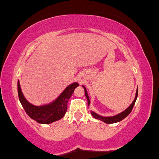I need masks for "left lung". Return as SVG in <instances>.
I'll list each match as a JSON object with an SVG mask.
<instances>
[{
    "instance_id": "left-lung-1",
    "label": "left lung",
    "mask_w": 159,
    "mask_h": 159,
    "mask_svg": "<svg viewBox=\"0 0 159 159\" xmlns=\"http://www.w3.org/2000/svg\"><path fill=\"white\" fill-rule=\"evenodd\" d=\"M82 87H83L84 89L85 96H86V97H87V102H88V105H90V98H89V96H88V94H87V90H86L84 86H82ZM137 98H138V89H137V91H136L135 98H134V101L132 102V103L130 105V106L128 107L127 109H125V111H123V112H121V113H120V114L115 115V116H100V115L96 114V113L93 112V111H91V114H92V116H93L94 118L102 120V121L104 122V123H105L111 124V123H118V122H120V121H121V120H123L124 118L126 117L128 115H129L131 112H132V109H133V107H134V104H135Z\"/></svg>"
}]
</instances>
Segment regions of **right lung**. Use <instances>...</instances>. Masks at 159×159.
<instances>
[{
  "mask_svg": "<svg viewBox=\"0 0 159 159\" xmlns=\"http://www.w3.org/2000/svg\"><path fill=\"white\" fill-rule=\"evenodd\" d=\"M77 82L69 85L60 96L48 105L35 106L27 101L21 92L19 81H18V95L19 101L25 112L31 119L39 123L49 124L63 117L67 111V103L72 96L75 89L78 87Z\"/></svg>",
  "mask_w": 159,
  "mask_h": 159,
  "instance_id": "obj_1",
  "label": "right lung"
}]
</instances>
